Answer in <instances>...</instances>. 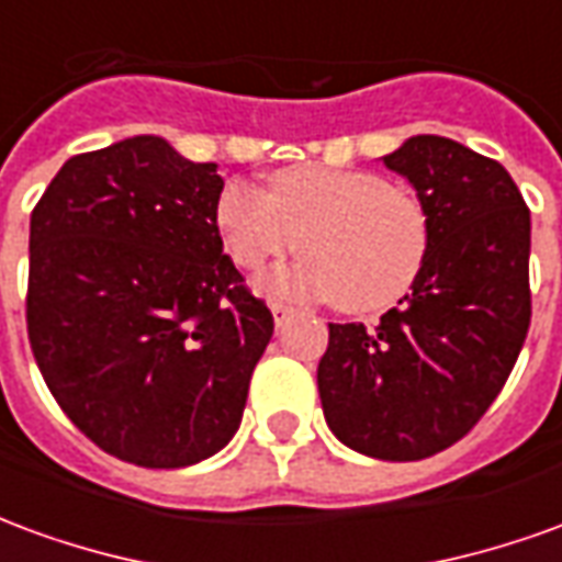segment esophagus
<instances>
[{
  "label": "esophagus",
  "instance_id": "esophagus-1",
  "mask_svg": "<svg viewBox=\"0 0 562 562\" xmlns=\"http://www.w3.org/2000/svg\"><path fill=\"white\" fill-rule=\"evenodd\" d=\"M270 313H273V325H277V328H282V325L294 316V310L289 304H270Z\"/></svg>",
  "mask_w": 562,
  "mask_h": 562
}]
</instances>
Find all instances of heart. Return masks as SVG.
<instances>
[{"instance_id":"obj_1","label":"heart","mask_w":562,"mask_h":562,"mask_svg":"<svg viewBox=\"0 0 562 562\" xmlns=\"http://www.w3.org/2000/svg\"><path fill=\"white\" fill-rule=\"evenodd\" d=\"M216 228L244 270L268 268L301 244L304 261L265 277L261 292L330 297L352 316L403 301L430 256V216L413 192L322 161L282 168L268 192L228 183L216 201Z\"/></svg>"}]
</instances>
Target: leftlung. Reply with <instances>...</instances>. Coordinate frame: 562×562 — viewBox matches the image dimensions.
<instances>
[{
  "label": "left lung",
  "instance_id": "1",
  "mask_svg": "<svg viewBox=\"0 0 562 562\" xmlns=\"http://www.w3.org/2000/svg\"><path fill=\"white\" fill-rule=\"evenodd\" d=\"M385 168L430 216V256L379 325H328L318 397L330 434L379 460L454 446L506 385L530 328V210L499 161L415 135Z\"/></svg>",
  "mask_w": 562,
  "mask_h": 562
}]
</instances>
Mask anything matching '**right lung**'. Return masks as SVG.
I'll list each match as a JSON object with an SVG mask.
<instances>
[{
  "label": "right lung",
  "mask_w": 562,
  "mask_h": 562,
  "mask_svg": "<svg viewBox=\"0 0 562 562\" xmlns=\"http://www.w3.org/2000/svg\"><path fill=\"white\" fill-rule=\"evenodd\" d=\"M222 186L213 161L135 135L71 156L32 210L38 370L80 434L149 470L232 442L273 334L222 252Z\"/></svg>",
  "instance_id": "1"
}]
</instances>
